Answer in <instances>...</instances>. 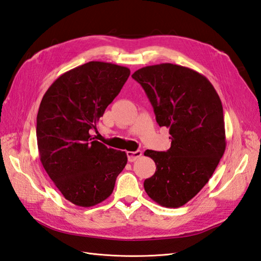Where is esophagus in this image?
I'll list each match as a JSON object with an SVG mask.
<instances>
[{"instance_id": "obj_1", "label": "esophagus", "mask_w": 261, "mask_h": 261, "mask_svg": "<svg viewBox=\"0 0 261 261\" xmlns=\"http://www.w3.org/2000/svg\"><path fill=\"white\" fill-rule=\"evenodd\" d=\"M126 154H127L128 161L134 162V161H136L137 159H139L141 154H143V151H141V150H137V151H127V152H126Z\"/></svg>"}]
</instances>
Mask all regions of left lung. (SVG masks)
I'll return each instance as SVG.
<instances>
[{"label": "left lung", "instance_id": "obj_1", "mask_svg": "<svg viewBox=\"0 0 261 261\" xmlns=\"http://www.w3.org/2000/svg\"><path fill=\"white\" fill-rule=\"evenodd\" d=\"M132 77L151 102L156 123L170 128L172 140L167 151H145L156 165L144 181L145 191L163 207H181L208 183L224 153L222 103L207 78L188 67L163 63Z\"/></svg>", "mask_w": 261, "mask_h": 261}]
</instances>
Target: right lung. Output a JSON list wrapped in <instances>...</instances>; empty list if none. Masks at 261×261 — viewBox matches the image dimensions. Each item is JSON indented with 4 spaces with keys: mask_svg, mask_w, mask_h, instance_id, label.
Masks as SVG:
<instances>
[{
    "mask_svg": "<svg viewBox=\"0 0 261 261\" xmlns=\"http://www.w3.org/2000/svg\"><path fill=\"white\" fill-rule=\"evenodd\" d=\"M127 67L88 62L61 75L41 100L37 115L40 161L65 199L92 207L112 194L127 163L125 151L90 135L129 77Z\"/></svg>",
    "mask_w": 261,
    "mask_h": 261,
    "instance_id": "right-lung-1",
    "label": "right lung"
}]
</instances>
